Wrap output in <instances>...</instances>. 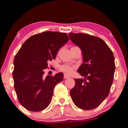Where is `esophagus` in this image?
I'll return each mask as SVG.
<instances>
[{
  "label": "esophagus",
  "mask_w": 128,
  "mask_h": 128,
  "mask_svg": "<svg viewBox=\"0 0 128 128\" xmlns=\"http://www.w3.org/2000/svg\"><path fill=\"white\" fill-rule=\"evenodd\" d=\"M70 77V76H68V74H64V78L65 79H66V78H69Z\"/></svg>",
  "instance_id": "esophagus-1"
}]
</instances>
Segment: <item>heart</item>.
Returning a JSON list of instances; mask_svg holds the SVG:
<instances>
[{
    "label": "heart",
    "mask_w": 128,
    "mask_h": 128,
    "mask_svg": "<svg viewBox=\"0 0 128 128\" xmlns=\"http://www.w3.org/2000/svg\"><path fill=\"white\" fill-rule=\"evenodd\" d=\"M60 70L62 72L67 73V74H71L73 70V67L71 66L68 64H65L60 67Z\"/></svg>",
    "instance_id": "b5f03b06"
}]
</instances>
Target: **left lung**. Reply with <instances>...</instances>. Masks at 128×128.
I'll return each instance as SVG.
<instances>
[{
    "label": "left lung",
    "instance_id": "1",
    "mask_svg": "<svg viewBox=\"0 0 128 128\" xmlns=\"http://www.w3.org/2000/svg\"><path fill=\"white\" fill-rule=\"evenodd\" d=\"M69 36L81 50L84 62L77 72L85 78L74 79L71 98L81 109H94L110 93L115 70L114 55L104 41L97 36L73 33H69Z\"/></svg>",
    "mask_w": 128,
    "mask_h": 128
}]
</instances>
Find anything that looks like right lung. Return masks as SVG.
Instances as JSON below:
<instances>
[{"instance_id":"right-lung-1","label":"right lung","mask_w":128,"mask_h":128,"mask_svg":"<svg viewBox=\"0 0 128 128\" xmlns=\"http://www.w3.org/2000/svg\"><path fill=\"white\" fill-rule=\"evenodd\" d=\"M68 40L66 33L44 32L28 38L15 55L14 87L19 102L26 110L38 112L48 107L54 88L64 76L60 72L45 77L44 69Z\"/></svg>"}]
</instances>
